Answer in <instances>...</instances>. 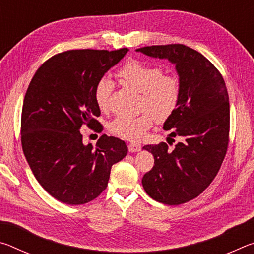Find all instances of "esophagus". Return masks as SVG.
Here are the masks:
<instances>
[{"instance_id":"esophagus-1","label":"esophagus","mask_w":254,"mask_h":254,"mask_svg":"<svg viewBox=\"0 0 254 254\" xmlns=\"http://www.w3.org/2000/svg\"><path fill=\"white\" fill-rule=\"evenodd\" d=\"M127 148H128V151H130V152H137V151H140V150H141V144H139V143H128Z\"/></svg>"}]
</instances>
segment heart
<instances>
[{"label":"heart","instance_id":"1","mask_svg":"<svg viewBox=\"0 0 254 254\" xmlns=\"http://www.w3.org/2000/svg\"><path fill=\"white\" fill-rule=\"evenodd\" d=\"M118 77L124 84L141 92L140 104L144 110L134 115H118L109 124L111 133L127 140H141L154 120L165 122L174 114L180 98V80L176 75L163 74L160 67L132 59L119 70ZM113 87V83L106 77L95 85L94 98L102 112L110 109Z\"/></svg>","mask_w":254,"mask_h":254}]
</instances>
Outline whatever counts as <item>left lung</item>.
I'll use <instances>...</instances> for the list:
<instances>
[{
  "label": "left lung",
  "mask_w": 254,
  "mask_h": 254,
  "mask_svg": "<svg viewBox=\"0 0 254 254\" xmlns=\"http://www.w3.org/2000/svg\"><path fill=\"white\" fill-rule=\"evenodd\" d=\"M136 51L168 59L180 80L178 105L163 123L165 130H171L170 136L180 141L173 150L166 142L144 145L153 154L154 166L143 176V188L159 203L184 204L209 186L224 160L230 132L225 81L207 58L185 45L150 46Z\"/></svg>",
  "instance_id": "1"
}]
</instances>
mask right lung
I'll use <instances>...</instances> for the list:
<instances>
[{
  "label": "right lung",
  "mask_w": 254,
  "mask_h": 254,
  "mask_svg": "<svg viewBox=\"0 0 254 254\" xmlns=\"http://www.w3.org/2000/svg\"><path fill=\"white\" fill-rule=\"evenodd\" d=\"M127 51L68 50L42 64L30 81L21 115L23 153L38 183L62 203L95 199L112 166L127 156L124 141L103 134L93 148L83 143L79 130L86 124L102 131L94 89Z\"/></svg>",
  "instance_id": "add662e5"
}]
</instances>
